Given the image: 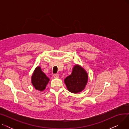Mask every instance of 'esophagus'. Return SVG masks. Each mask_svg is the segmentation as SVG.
I'll list each match as a JSON object with an SVG mask.
<instances>
[{"label": "esophagus", "instance_id": "esophagus-1", "mask_svg": "<svg viewBox=\"0 0 129 129\" xmlns=\"http://www.w3.org/2000/svg\"><path fill=\"white\" fill-rule=\"evenodd\" d=\"M53 76L55 78H57L59 77V75L58 74H54V75H53Z\"/></svg>", "mask_w": 129, "mask_h": 129}]
</instances>
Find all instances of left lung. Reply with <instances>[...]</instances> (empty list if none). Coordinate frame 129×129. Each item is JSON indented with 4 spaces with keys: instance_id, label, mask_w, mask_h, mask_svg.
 Wrapping results in <instances>:
<instances>
[{
    "instance_id": "1",
    "label": "left lung",
    "mask_w": 129,
    "mask_h": 129,
    "mask_svg": "<svg viewBox=\"0 0 129 129\" xmlns=\"http://www.w3.org/2000/svg\"><path fill=\"white\" fill-rule=\"evenodd\" d=\"M88 79V75L87 72L81 66L75 65L72 74L64 79V83L69 91L76 93L85 89Z\"/></svg>"
}]
</instances>
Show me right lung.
<instances>
[{"mask_svg":"<svg viewBox=\"0 0 129 129\" xmlns=\"http://www.w3.org/2000/svg\"><path fill=\"white\" fill-rule=\"evenodd\" d=\"M49 81L50 79L42 72L41 67H37L31 77V83L35 89L40 91H43Z\"/></svg>","mask_w":129,"mask_h":129,"instance_id":"right-lung-1","label":"right lung"}]
</instances>
